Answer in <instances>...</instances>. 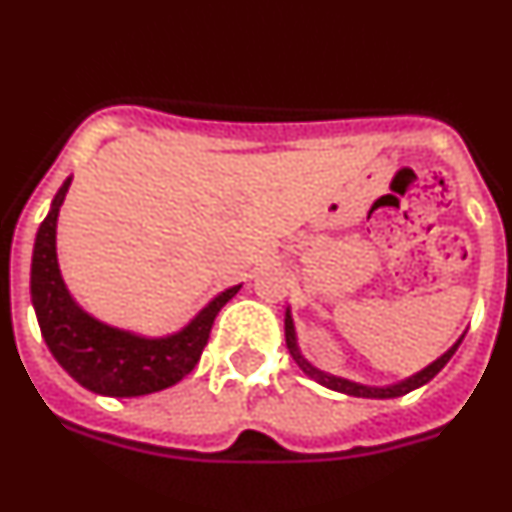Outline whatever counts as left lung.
<instances>
[{
	"label": "left lung",
	"instance_id": "1",
	"mask_svg": "<svg viewBox=\"0 0 512 512\" xmlns=\"http://www.w3.org/2000/svg\"><path fill=\"white\" fill-rule=\"evenodd\" d=\"M285 341H288L290 353H293V358H295V361H298L300 369H303L305 374L310 376V379L318 381V384L328 386V389H333V391H341V394L366 396V399H394V396H404V394H409V391H414V389H419V386H424V384H427V381H432L434 376H437L439 371H442L444 366H447V361H450L452 353L457 351V346H460V343H462V338L455 343V346L450 348V351L444 353L442 358H437V361H434L432 366H427V369H424V371H419V374L412 376V379L401 381V384H396V386H386V389H376V386L353 384V381L336 379V376L323 374V371L313 369V366H310L308 361H305V358L300 356L298 348H295V328H293V321H290V315H288V318H285Z\"/></svg>",
	"mask_w": 512,
	"mask_h": 512
}]
</instances>
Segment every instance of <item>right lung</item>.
Instances as JSON below:
<instances>
[{
  "instance_id": "obj_1",
  "label": "right lung",
  "mask_w": 512,
  "mask_h": 512,
  "mask_svg": "<svg viewBox=\"0 0 512 512\" xmlns=\"http://www.w3.org/2000/svg\"><path fill=\"white\" fill-rule=\"evenodd\" d=\"M68 186L70 179L52 199V209L37 229L32 252L30 290L42 338L57 364L95 394L143 396L169 389L199 364L214 318L242 285L214 298L184 331L171 338L148 341L103 326L73 303L57 270L55 224Z\"/></svg>"
}]
</instances>
